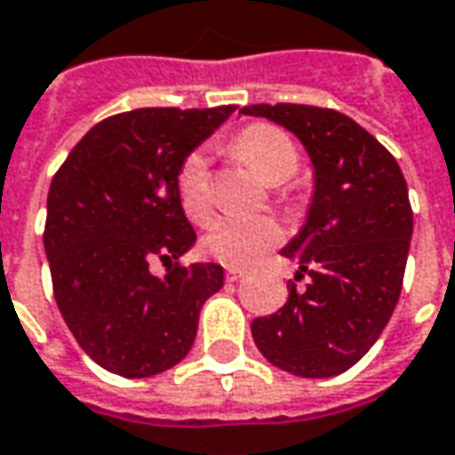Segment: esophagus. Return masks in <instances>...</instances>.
<instances>
[{
	"mask_svg": "<svg viewBox=\"0 0 455 455\" xmlns=\"http://www.w3.org/2000/svg\"><path fill=\"white\" fill-rule=\"evenodd\" d=\"M243 276L241 268H227V281H239Z\"/></svg>",
	"mask_w": 455,
	"mask_h": 455,
	"instance_id": "obj_1",
	"label": "esophagus"
}]
</instances>
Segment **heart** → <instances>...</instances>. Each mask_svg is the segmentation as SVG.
<instances>
[{
    "label": "heart",
    "mask_w": 455,
    "mask_h": 455,
    "mask_svg": "<svg viewBox=\"0 0 455 455\" xmlns=\"http://www.w3.org/2000/svg\"><path fill=\"white\" fill-rule=\"evenodd\" d=\"M228 151L246 164L253 176L276 187L289 181L299 169V149L291 137L274 124H251L228 141ZM179 202L184 214L194 224H204L212 214V188H209V169L202 154H191L179 169L176 179ZM283 236V228L271 216L253 219H228L221 216L209 224L204 234V251L214 256L227 267L243 268L259 261L268 249H274Z\"/></svg>",
    "instance_id": "obj_1"
}]
</instances>
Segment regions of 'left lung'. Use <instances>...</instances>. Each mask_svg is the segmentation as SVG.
Returning <instances> with one entry per match:
<instances>
[{
	"instance_id": "left-lung-1",
	"label": "left lung",
	"mask_w": 455,
	"mask_h": 455,
	"mask_svg": "<svg viewBox=\"0 0 455 455\" xmlns=\"http://www.w3.org/2000/svg\"><path fill=\"white\" fill-rule=\"evenodd\" d=\"M239 114L279 124L304 144L314 194L304 227L281 253L308 274L306 291L253 318L251 336L276 369L331 379L366 356L401 296L413 214L396 159L354 119L304 104H253Z\"/></svg>"
}]
</instances>
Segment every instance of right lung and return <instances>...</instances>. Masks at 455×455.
Here are the masks:
<instances>
[{"label":"right lung","instance_id":"1","mask_svg":"<svg viewBox=\"0 0 455 455\" xmlns=\"http://www.w3.org/2000/svg\"><path fill=\"white\" fill-rule=\"evenodd\" d=\"M234 107L134 109L76 144L46 196L44 251L69 331L101 369L149 379L176 366L199 314L224 286L214 261L176 267L196 243L179 202V169ZM170 264L164 277L148 264Z\"/></svg>","mask_w":455,"mask_h":455}]
</instances>
